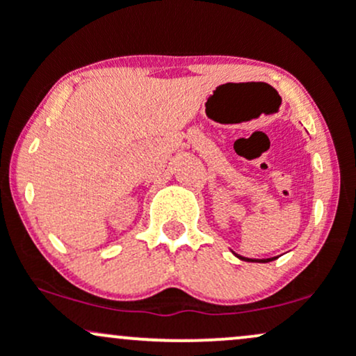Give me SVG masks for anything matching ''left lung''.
Wrapping results in <instances>:
<instances>
[{"label": "left lung", "mask_w": 356, "mask_h": 356, "mask_svg": "<svg viewBox=\"0 0 356 356\" xmlns=\"http://www.w3.org/2000/svg\"><path fill=\"white\" fill-rule=\"evenodd\" d=\"M241 259H243V257H241ZM273 259H275V257H269V259H261V261H263V263H268V261H273ZM244 261H251V259H244Z\"/></svg>", "instance_id": "8db88e82"}]
</instances>
